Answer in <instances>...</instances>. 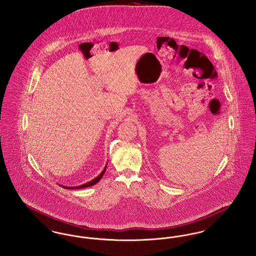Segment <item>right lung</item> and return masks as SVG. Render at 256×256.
I'll return each instance as SVG.
<instances>
[{
  "instance_id": "add662e5",
  "label": "right lung",
  "mask_w": 256,
  "mask_h": 256,
  "mask_svg": "<svg viewBox=\"0 0 256 256\" xmlns=\"http://www.w3.org/2000/svg\"><path fill=\"white\" fill-rule=\"evenodd\" d=\"M106 170V167H104V169L102 170V172L98 177H96L94 179H92V180L88 182H86V184H80V186H60L64 188H68V190H78V188H88V186H94V184H96L98 182H100V180L102 178V176H104Z\"/></svg>"
}]
</instances>
